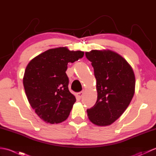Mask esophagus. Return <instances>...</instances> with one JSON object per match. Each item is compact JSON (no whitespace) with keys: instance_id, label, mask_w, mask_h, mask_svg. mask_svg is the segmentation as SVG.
<instances>
[{"instance_id":"obj_1","label":"esophagus","mask_w":156,"mask_h":156,"mask_svg":"<svg viewBox=\"0 0 156 156\" xmlns=\"http://www.w3.org/2000/svg\"><path fill=\"white\" fill-rule=\"evenodd\" d=\"M83 94H84V92H82V91L79 92H78V93H77V97L79 98H81L82 97V95H83Z\"/></svg>"}]
</instances>
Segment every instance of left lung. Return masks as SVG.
I'll use <instances>...</instances> for the list:
<instances>
[{
  "instance_id": "8db88e82",
  "label": "left lung",
  "mask_w": 156,
  "mask_h": 156,
  "mask_svg": "<svg viewBox=\"0 0 156 156\" xmlns=\"http://www.w3.org/2000/svg\"><path fill=\"white\" fill-rule=\"evenodd\" d=\"M97 79V100L88 108V119L98 126L111 125L121 117L133 98L135 78L125 59L110 50L86 52Z\"/></svg>"
}]
</instances>
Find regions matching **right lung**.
<instances>
[{"label":"right lung","mask_w":156,"mask_h":156,"mask_svg":"<svg viewBox=\"0 0 156 156\" xmlns=\"http://www.w3.org/2000/svg\"><path fill=\"white\" fill-rule=\"evenodd\" d=\"M81 51L66 48L50 49L29 63L23 86L29 104L39 117L51 124L68 117L76 99L68 89V64L83 57Z\"/></svg>","instance_id":"obj_1"}]
</instances>
